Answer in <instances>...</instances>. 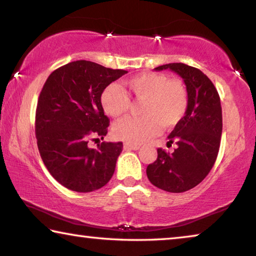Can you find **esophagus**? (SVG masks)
I'll return each mask as SVG.
<instances>
[{
	"label": "esophagus",
	"instance_id": "34e87169",
	"mask_svg": "<svg viewBox=\"0 0 256 256\" xmlns=\"http://www.w3.org/2000/svg\"><path fill=\"white\" fill-rule=\"evenodd\" d=\"M124 149L125 150H138L140 149V146L128 144V142H126V144H124Z\"/></svg>",
	"mask_w": 256,
	"mask_h": 256
}]
</instances>
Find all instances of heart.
I'll return each instance as SVG.
<instances>
[{
    "label": "heart",
    "instance_id": "obj_1",
    "mask_svg": "<svg viewBox=\"0 0 256 256\" xmlns=\"http://www.w3.org/2000/svg\"><path fill=\"white\" fill-rule=\"evenodd\" d=\"M130 97L142 102V118H125L115 123L116 138L128 144H141L154 136L160 125L172 128L178 124L188 107L185 84L178 79H168L162 73L144 72L124 81ZM100 102L104 110L112 118H120L131 105L130 98L118 84H108L102 90Z\"/></svg>",
    "mask_w": 256,
    "mask_h": 256
}]
</instances>
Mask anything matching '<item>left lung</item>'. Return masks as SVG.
Listing matches in <instances>:
<instances>
[{
	"label": "left lung",
	"instance_id": "1",
	"mask_svg": "<svg viewBox=\"0 0 256 256\" xmlns=\"http://www.w3.org/2000/svg\"><path fill=\"white\" fill-rule=\"evenodd\" d=\"M154 70H170L184 80L188 107L168 136V144L176 142L177 148L172 154L159 148L157 160L146 167V176L158 188L182 193L200 184L216 162L222 132L220 97L211 80L196 68L170 63Z\"/></svg>",
	"mask_w": 256,
	"mask_h": 256
}]
</instances>
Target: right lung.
Masks as SVG:
<instances>
[{"label": "right lung", "instance_id": "right-lung-1", "mask_svg": "<svg viewBox=\"0 0 256 256\" xmlns=\"http://www.w3.org/2000/svg\"><path fill=\"white\" fill-rule=\"evenodd\" d=\"M125 73L81 60L56 68L42 86L34 122L38 150L50 175L68 190L92 192L114 174L122 142H102L97 149L89 142L107 134L102 92Z\"/></svg>", "mask_w": 256, "mask_h": 256}]
</instances>
